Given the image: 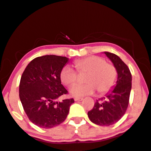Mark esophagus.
<instances>
[{"label":"esophagus","instance_id":"1","mask_svg":"<svg viewBox=\"0 0 151 151\" xmlns=\"http://www.w3.org/2000/svg\"><path fill=\"white\" fill-rule=\"evenodd\" d=\"M83 98H79V97H75L74 98V101H82Z\"/></svg>","mask_w":151,"mask_h":151}]
</instances>
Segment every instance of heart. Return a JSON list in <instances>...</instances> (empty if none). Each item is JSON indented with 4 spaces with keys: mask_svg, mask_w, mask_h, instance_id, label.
<instances>
[{
    "mask_svg": "<svg viewBox=\"0 0 151 151\" xmlns=\"http://www.w3.org/2000/svg\"><path fill=\"white\" fill-rule=\"evenodd\" d=\"M74 66L79 74H86L84 78L86 83L72 86L70 89L72 96L93 94L96 89L99 94H104L110 91L116 83V68L102 57L93 55L79 59L74 62ZM60 79L65 85L70 86L79 81V75L72 67L65 66L60 71Z\"/></svg>",
    "mask_w": 151,
    "mask_h": 151,
    "instance_id": "b5f03b06",
    "label": "heart"
}]
</instances>
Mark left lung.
<instances>
[{
	"label": "left lung",
	"mask_w": 151,
	"mask_h": 151,
	"mask_svg": "<svg viewBox=\"0 0 151 151\" xmlns=\"http://www.w3.org/2000/svg\"><path fill=\"white\" fill-rule=\"evenodd\" d=\"M116 68V85L110 93L94 104L88 112L91 122L99 126H111L122 118L127 110L131 90V73L128 66L116 55L104 52Z\"/></svg>",
	"instance_id": "left-lung-1"
}]
</instances>
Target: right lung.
I'll use <instances>...</instances> for the list:
<instances>
[{"instance_id":"add662e5","label":"right lung","mask_w":151,"mask_h":151,"mask_svg":"<svg viewBox=\"0 0 151 151\" xmlns=\"http://www.w3.org/2000/svg\"><path fill=\"white\" fill-rule=\"evenodd\" d=\"M68 62L66 57L45 55L26 67L19 86V96L29 120L43 129L61 124L69 114L74 99H56L68 93L61 84L60 71Z\"/></svg>"}]
</instances>
